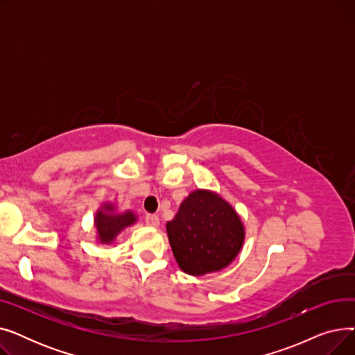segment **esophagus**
I'll return each instance as SVG.
<instances>
[{
  "label": "esophagus",
  "instance_id": "esophagus-1",
  "mask_svg": "<svg viewBox=\"0 0 355 355\" xmlns=\"http://www.w3.org/2000/svg\"><path fill=\"white\" fill-rule=\"evenodd\" d=\"M145 223L151 227H158L159 226V217L155 216V214H146Z\"/></svg>",
  "mask_w": 355,
  "mask_h": 355
}]
</instances>
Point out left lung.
Listing matches in <instances>:
<instances>
[{"label": "left lung", "instance_id": "obj_1", "mask_svg": "<svg viewBox=\"0 0 355 355\" xmlns=\"http://www.w3.org/2000/svg\"><path fill=\"white\" fill-rule=\"evenodd\" d=\"M168 240L180 269L202 276L227 268L245 243L240 216L220 194L196 190L166 223Z\"/></svg>", "mask_w": 355, "mask_h": 355}]
</instances>
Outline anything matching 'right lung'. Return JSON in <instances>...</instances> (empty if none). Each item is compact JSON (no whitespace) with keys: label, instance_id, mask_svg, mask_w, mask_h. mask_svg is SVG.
I'll return each mask as SVG.
<instances>
[{"label":"right lung","instance_id":"1","mask_svg":"<svg viewBox=\"0 0 355 355\" xmlns=\"http://www.w3.org/2000/svg\"><path fill=\"white\" fill-rule=\"evenodd\" d=\"M93 220H95L99 243L110 245L123 229L135 225L138 217L130 210L116 211L114 202H103Z\"/></svg>","mask_w":355,"mask_h":355}]
</instances>
